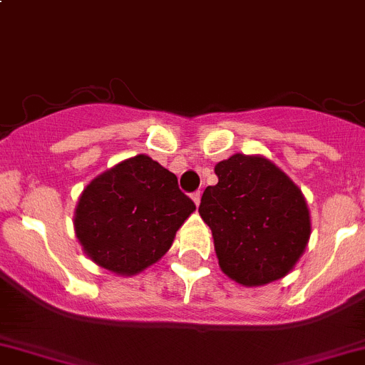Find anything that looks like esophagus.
I'll return each mask as SVG.
<instances>
[{"label": "esophagus", "mask_w": 365, "mask_h": 365, "mask_svg": "<svg viewBox=\"0 0 365 365\" xmlns=\"http://www.w3.org/2000/svg\"><path fill=\"white\" fill-rule=\"evenodd\" d=\"M190 197H192L194 203L200 205V201H201V192H200V190H196V192H192V196H190Z\"/></svg>", "instance_id": "obj_1"}]
</instances>
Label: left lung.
Here are the masks:
<instances>
[{"mask_svg": "<svg viewBox=\"0 0 365 365\" xmlns=\"http://www.w3.org/2000/svg\"><path fill=\"white\" fill-rule=\"evenodd\" d=\"M214 171L217 183L205 189L200 215L221 271L244 287L287 277L312 232L302 189L262 155L235 153Z\"/></svg>", "mask_w": 365, "mask_h": 365, "instance_id": "8db88e82", "label": "left lung"}]
</instances>
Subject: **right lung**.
Segmentation results:
<instances>
[{
  "label": "right lung",
  "mask_w": 365,
  "mask_h": 365,
  "mask_svg": "<svg viewBox=\"0 0 365 365\" xmlns=\"http://www.w3.org/2000/svg\"><path fill=\"white\" fill-rule=\"evenodd\" d=\"M194 210L176 176L143 153L88 182L74 208V233L94 264L133 277L168 253Z\"/></svg>",
  "instance_id": "1"
}]
</instances>
